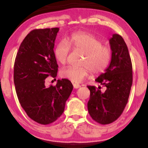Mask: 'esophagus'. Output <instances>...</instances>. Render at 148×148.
Listing matches in <instances>:
<instances>
[{"label":"esophagus","mask_w":148,"mask_h":148,"mask_svg":"<svg viewBox=\"0 0 148 148\" xmlns=\"http://www.w3.org/2000/svg\"><path fill=\"white\" fill-rule=\"evenodd\" d=\"M73 86H74V88H75V89H77V88H79L81 87V86L78 84H73Z\"/></svg>","instance_id":"esophagus-1"}]
</instances>
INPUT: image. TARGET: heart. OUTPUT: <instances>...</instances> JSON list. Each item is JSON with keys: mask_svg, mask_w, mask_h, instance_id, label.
<instances>
[{"mask_svg": "<svg viewBox=\"0 0 148 148\" xmlns=\"http://www.w3.org/2000/svg\"><path fill=\"white\" fill-rule=\"evenodd\" d=\"M84 53L81 67H67L61 69L60 76L74 83H80L89 76L103 72L111 62V52L109 47L103 45L101 40L92 34L78 32L66 40L59 42L53 50L54 57L59 63H66L70 47Z\"/></svg>", "mask_w": 148, "mask_h": 148, "instance_id": "obj_1", "label": "heart"}]
</instances>
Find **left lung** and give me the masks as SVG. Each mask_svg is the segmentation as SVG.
Returning <instances> with one entry per match:
<instances>
[{"label": "left lung", "instance_id": "8db88e82", "mask_svg": "<svg viewBox=\"0 0 148 148\" xmlns=\"http://www.w3.org/2000/svg\"><path fill=\"white\" fill-rule=\"evenodd\" d=\"M109 44L111 62L105 72L95 79L100 86L98 88L88 86L90 92L88 112L95 121L101 125L113 123L121 115L132 86V64L126 43L120 35L113 34Z\"/></svg>", "mask_w": 148, "mask_h": 148}]
</instances>
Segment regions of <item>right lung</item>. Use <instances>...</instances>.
I'll return each instance as SVG.
<instances>
[{
  "label": "right lung",
  "instance_id": "right-lung-1",
  "mask_svg": "<svg viewBox=\"0 0 148 148\" xmlns=\"http://www.w3.org/2000/svg\"><path fill=\"white\" fill-rule=\"evenodd\" d=\"M58 31V28L30 31L15 58L14 83L18 101L28 117L42 125L60 117L73 90L72 83L65 79L58 80L55 86H45L48 76H57L53 48Z\"/></svg>",
  "mask_w": 148,
  "mask_h": 148
}]
</instances>
